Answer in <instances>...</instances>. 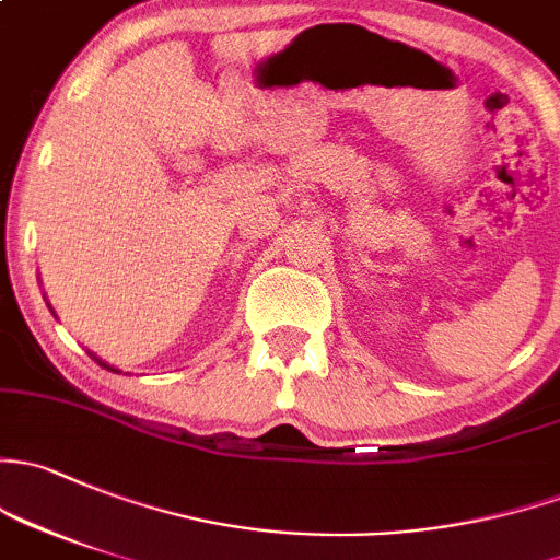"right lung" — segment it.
<instances>
[{
	"mask_svg": "<svg viewBox=\"0 0 560 560\" xmlns=\"http://www.w3.org/2000/svg\"><path fill=\"white\" fill-rule=\"evenodd\" d=\"M91 357H93V354H91ZM93 359H96V357H93ZM96 362H98V364H104V368H107V370H115V368H109L107 362H102V359H96ZM115 373H120V370H115Z\"/></svg>",
	"mask_w": 560,
	"mask_h": 560,
	"instance_id": "obj_1",
	"label": "right lung"
}]
</instances>
